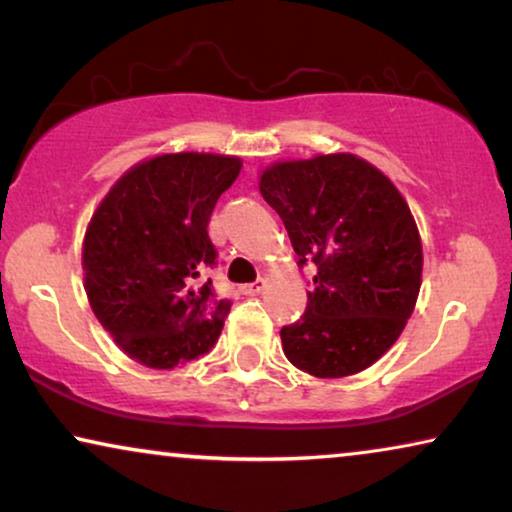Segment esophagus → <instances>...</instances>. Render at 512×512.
Wrapping results in <instances>:
<instances>
[{
    "label": "esophagus",
    "instance_id": "obj_1",
    "mask_svg": "<svg viewBox=\"0 0 512 512\" xmlns=\"http://www.w3.org/2000/svg\"><path fill=\"white\" fill-rule=\"evenodd\" d=\"M263 286H265L263 279H258V282L242 284V286H240V293H244V296H256V293L263 291Z\"/></svg>",
    "mask_w": 512,
    "mask_h": 512
}]
</instances>
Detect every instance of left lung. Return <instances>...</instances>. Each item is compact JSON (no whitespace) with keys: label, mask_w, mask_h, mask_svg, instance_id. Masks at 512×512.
Returning <instances> with one entry per match:
<instances>
[{"label":"left lung","mask_w":512,"mask_h":512,"mask_svg":"<svg viewBox=\"0 0 512 512\" xmlns=\"http://www.w3.org/2000/svg\"><path fill=\"white\" fill-rule=\"evenodd\" d=\"M282 216L298 265H317L314 291L282 349L314 377L361 373L398 340L422 286V240L389 177L354 153L284 160L258 181Z\"/></svg>","instance_id":"obj_1"}]
</instances>
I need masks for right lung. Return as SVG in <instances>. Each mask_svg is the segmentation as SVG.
I'll return each instance as SVG.
<instances>
[{
    "label": "right lung",
    "mask_w": 512,
    "mask_h": 512,
    "mask_svg": "<svg viewBox=\"0 0 512 512\" xmlns=\"http://www.w3.org/2000/svg\"><path fill=\"white\" fill-rule=\"evenodd\" d=\"M242 170L219 153H163L130 167L104 195L83 240V286L95 317L130 359L170 370L219 340L207 235L216 200Z\"/></svg>",
    "instance_id": "add662e5"
}]
</instances>
